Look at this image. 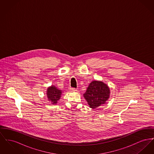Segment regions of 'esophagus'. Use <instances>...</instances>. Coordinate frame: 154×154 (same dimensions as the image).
I'll use <instances>...</instances> for the list:
<instances>
[{
    "label": "esophagus",
    "instance_id": "obj_1",
    "mask_svg": "<svg viewBox=\"0 0 154 154\" xmlns=\"http://www.w3.org/2000/svg\"><path fill=\"white\" fill-rule=\"evenodd\" d=\"M70 90L71 91H77V90H76L75 88H72V87L70 88Z\"/></svg>",
    "mask_w": 154,
    "mask_h": 154
}]
</instances>
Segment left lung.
<instances>
[{"mask_svg":"<svg viewBox=\"0 0 154 154\" xmlns=\"http://www.w3.org/2000/svg\"><path fill=\"white\" fill-rule=\"evenodd\" d=\"M91 108L95 109L106 103L110 96V89L104 82L93 81L83 94Z\"/></svg>","mask_w":154,"mask_h":154,"instance_id":"1","label":"left lung"}]
</instances>
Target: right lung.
Listing matches in <instances>:
<instances>
[{"instance_id":"1","label":"right lung","mask_w":154,"mask_h":154,"mask_svg":"<svg viewBox=\"0 0 154 154\" xmlns=\"http://www.w3.org/2000/svg\"><path fill=\"white\" fill-rule=\"evenodd\" d=\"M62 94V91L57 89L54 85H51L48 88L46 91L47 98L49 101L54 105L57 103L58 100H60Z\"/></svg>"}]
</instances>
